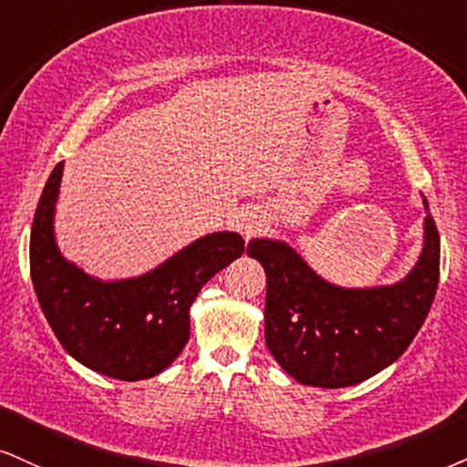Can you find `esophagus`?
Returning a JSON list of instances; mask_svg holds the SVG:
<instances>
[{"instance_id":"obj_1","label":"esophagus","mask_w":467,"mask_h":467,"mask_svg":"<svg viewBox=\"0 0 467 467\" xmlns=\"http://www.w3.org/2000/svg\"><path fill=\"white\" fill-rule=\"evenodd\" d=\"M238 229H240V234L244 235V238H251L253 234L260 232V224L253 221V218H243V221L238 223Z\"/></svg>"}]
</instances>
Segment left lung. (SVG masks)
<instances>
[{
	"instance_id": "left-lung-1",
	"label": "left lung",
	"mask_w": 467,
	"mask_h": 467,
	"mask_svg": "<svg viewBox=\"0 0 467 467\" xmlns=\"http://www.w3.org/2000/svg\"><path fill=\"white\" fill-rule=\"evenodd\" d=\"M424 232L422 255L407 279L368 290L327 284L285 243L251 240L246 253L266 270V344L277 364L298 383L329 389L394 364L427 320L440 281V234L431 214Z\"/></svg>"
}]
</instances>
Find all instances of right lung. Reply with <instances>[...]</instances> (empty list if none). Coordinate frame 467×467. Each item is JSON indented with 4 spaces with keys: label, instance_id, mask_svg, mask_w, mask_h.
I'll list each match as a JSON object with an SVG mask.
<instances>
[{
    "label": "right lung",
    "instance_id": "obj_1",
    "mask_svg": "<svg viewBox=\"0 0 467 467\" xmlns=\"http://www.w3.org/2000/svg\"><path fill=\"white\" fill-rule=\"evenodd\" d=\"M62 164L51 171L32 223L30 273L40 309L79 364L120 381L151 379L186 347L190 305L218 270L243 255V235H205L142 277L103 284L56 246L51 223Z\"/></svg>",
    "mask_w": 467,
    "mask_h": 467
}]
</instances>
